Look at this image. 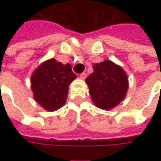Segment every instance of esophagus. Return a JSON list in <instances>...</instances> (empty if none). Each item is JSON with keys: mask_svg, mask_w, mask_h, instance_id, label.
<instances>
[{"mask_svg": "<svg viewBox=\"0 0 161 161\" xmlns=\"http://www.w3.org/2000/svg\"><path fill=\"white\" fill-rule=\"evenodd\" d=\"M86 76H87L86 73H85V72H83V73L80 74V78L81 79H85V78H86Z\"/></svg>", "mask_w": 161, "mask_h": 161, "instance_id": "1", "label": "esophagus"}]
</instances>
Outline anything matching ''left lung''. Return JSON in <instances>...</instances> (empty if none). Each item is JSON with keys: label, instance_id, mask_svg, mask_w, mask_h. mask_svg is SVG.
<instances>
[{"label": "left lung", "instance_id": "left-lung-1", "mask_svg": "<svg viewBox=\"0 0 161 161\" xmlns=\"http://www.w3.org/2000/svg\"><path fill=\"white\" fill-rule=\"evenodd\" d=\"M94 71L85 79L92 102L102 109H110L125 98L128 88L127 74L110 60L93 64Z\"/></svg>", "mask_w": 161, "mask_h": 161}]
</instances>
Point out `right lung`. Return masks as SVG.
<instances>
[{
  "instance_id": "add662e5",
  "label": "right lung",
  "mask_w": 161,
  "mask_h": 161,
  "mask_svg": "<svg viewBox=\"0 0 161 161\" xmlns=\"http://www.w3.org/2000/svg\"><path fill=\"white\" fill-rule=\"evenodd\" d=\"M76 77L70 64H63L54 58L47 60L31 77L33 97L46 110H57L65 103L69 85Z\"/></svg>"
}]
</instances>
